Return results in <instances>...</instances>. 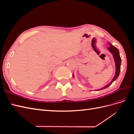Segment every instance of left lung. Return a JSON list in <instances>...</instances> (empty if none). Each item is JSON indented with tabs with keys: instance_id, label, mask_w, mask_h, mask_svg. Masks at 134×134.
<instances>
[{
	"instance_id": "left-lung-1",
	"label": "left lung",
	"mask_w": 134,
	"mask_h": 134,
	"mask_svg": "<svg viewBox=\"0 0 134 134\" xmlns=\"http://www.w3.org/2000/svg\"><path fill=\"white\" fill-rule=\"evenodd\" d=\"M108 44H109V47H108V50L111 52V53H112L113 54V58H114L115 62V65H116V72H115V76L113 77V78L112 79L111 82L109 83V84H108L106 86H105L104 87L99 89V90L97 91H100L103 90V89L106 88L107 87H108L109 86H111L112 84V83L114 82V81L118 78V76L120 74V69H121V59L120 58V53H119V51L118 50V48H116V47H115L114 46H113L112 44L110 43V42H108ZM74 77V75H72Z\"/></svg>"
}]
</instances>
